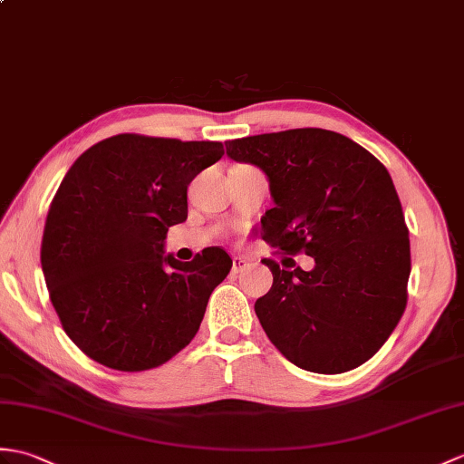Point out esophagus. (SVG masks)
I'll return each mask as SVG.
<instances>
[{
    "label": "esophagus",
    "mask_w": 464,
    "mask_h": 464,
    "mask_svg": "<svg viewBox=\"0 0 464 464\" xmlns=\"http://www.w3.org/2000/svg\"><path fill=\"white\" fill-rule=\"evenodd\" d=\"M246 266H249V261H246V258L233 256V273H243Z\"/></svg>",
    "instance_id": "obj_1"
}]
</instances>
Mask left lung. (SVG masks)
I'll return each mask as SVG.
<instances>
[{"label":"left lung","instance_id":"left-lung-1","mask_svg":"<svg viewBox=\"0 0 464 464\" xmlns=\"http://www.w3.org/2000/svg\"><path fill=\"white\" fill-rule=\"evenodd\" d=\"M227 156L261 168L275 208L263 239L285 255L315 256L312 272L273 258V286L255 312L298 368L343 373L392 336L407 304L409 229L390 171L353 140L322 128L237 138Z\"/></svg>","mask_w":464,"mask_h":464}]
</instances>
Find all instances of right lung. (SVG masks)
<instances>
[{
	"instance_id": "right-lung-1",
	"label": "right lung",
	"mask_w": 464,
	"mask_h": 464,
	"mask_svg": "<svg viewBox=\"0 0 464 464\" xmlns=\"http://www.w3.org/2000/svg\"><path fill=\"white\" fill-rule=\"evenodd\" d=\"M221 142L116 134L71 166L51 201L41 266L51 303L82 353L118 372H146L196 336L233 261L208 246L189 263L164 256L188 219V186L223 156Z\"/></svg>"
}]
</instances>
